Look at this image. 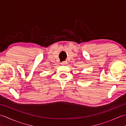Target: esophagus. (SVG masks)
<instances>
[{
  "label": "esophagus",
  "instance_id": "34e87169",
  "mask_svg": "<svg viewBox=\"0 0 126 126\" xmlns=\"http://www.w3.org/2000/svg\"><path fill=\"white\" fill-rule=\"evenodd\" d=\"M66 64H67V62H66V61H63V62H62L61 63V64L62 65H66Z\"/></svg>",
  "mask_w": 126,
  "mask_h": 126
}]
</instances>
